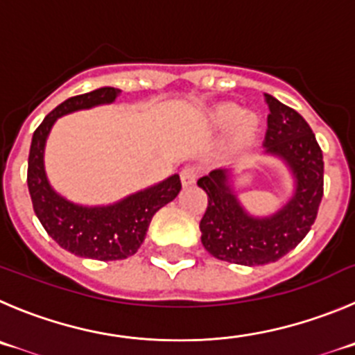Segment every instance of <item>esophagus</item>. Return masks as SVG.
I'll list each match as a JSON object with an SVG mask.
<instances>
[{"instance_id":"1","label":"esophagus","mask_w":355,"mask_h":355,"mask_svg":"<svg viewBox=\"0 0 355 355\" xmlns=\"http://www.w3.org/2000/svg\"><path fill=\"white\" fill-rule=\"evenodd\" d=\"M196 177H198V170L193 166H187L180 171V182L184 187H187V185H193L194 182H196Z\"/></svg>"}]
</instances>
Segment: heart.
I'll use <instances>...</instances> for the list:
<instances>
[{
  "mask_svg": "<svg viewBox=\"0 0 355 355\" xmlns=\"http://www.w3.org/2000/svg\"><path fill=\"white\" fill-rule=\"evenodd\" d=\"M207 124L215 131L233 125L230 144L231 147H241L254 138L257 125H259V119L252 112H241L236 105L227 103V105H220L208 112Z\"/></svg>",
  "mask_w": 355,
  "mask_h": 355,
  "instance_id": "heart-1",
  "label": "heart"
}]
</instances>
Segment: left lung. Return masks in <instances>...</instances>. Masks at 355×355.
Listing matches in <instances>:
<instances>
[{"label": "left lung", "mask_w": 355, "mask_h": 355, "mask_svg": "<svg viewBox=\"0 0 355 355\" xmlns=\"http://www.w3.org/2000/svg\"><path fill=\"white\" fill-rule=\"evenodd\" d=\"M270 115L264 152L284 161L294 193L284 207L266 217L243 208L231 185V168H218L198 180L208 196L200 223L201 243L220 261L259 266L291 252L313 226L324 194V159L310 125L293 108L264 94Z\"/></svg>", "instance_id": "obj_1"}]
</instances>
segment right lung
Masks as SVG:
<instances>
[{
	"label": "right lung",
	"mask_w": 355,
	"mask_h": 355,
	"mask_svg": "<svg viewBox=\"0 0 355 355\" xmlns=\"http://www.w3.org/2000/svg\"><path fill=\"white\" fill-rule=\"evenodd\" d=\"M119 94L121 89L99 87L66 99L36 128L29 148L28 189L36 217L64 250L87 259L119 261L137 254L155 211L173 201L182 189L180 177L171 175L114 205L82 207L62 198L49 184L43 152L55 121L71 112L114 103Z\"/></svg>",
	"instance_id": "obj_1"
}]
</instances>
